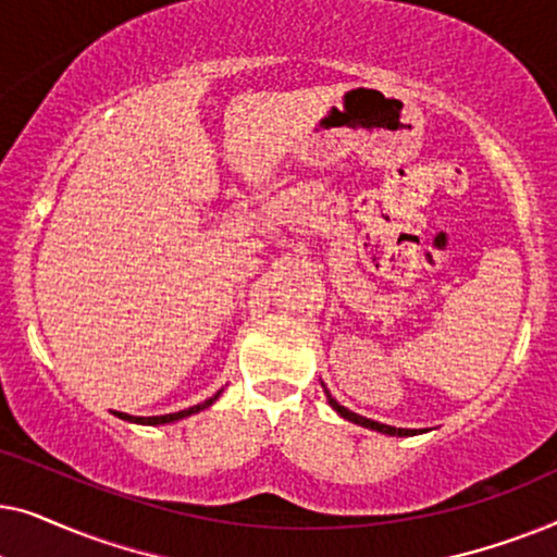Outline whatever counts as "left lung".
Masks as SVG:
<instances>
[{"mask_svg": "<svg viewBox=\"0 0 557 557\" xmlns=\"http://www.w3.org/2000/svg\"><path fill=\"white\" fill-rule=\"evenodd\" d=\"M326 398H330V406H332L334 410H337V413H339L342 418H347V421H352V423H357V425H364V429H372V431L387 433V436H413V433H418V431H410V429H393V425H385V423L370 421V418L357 416V413H352V410H347L345 406H339V403L334 400L330 393H326Z\"/></svg>", "mask_w": 557, "mask_h": 557, "instance_id": "obj_1", "label": "left lung"}]
</instances>
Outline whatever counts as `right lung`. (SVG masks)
Wrapping results in <instances>:
<instances>
[{
	"label": "right lung",
	"instance_id": "1",
	"mask_svg": "<svg viewBox=\"0 0 557 557\" xmlns=\"http://www.w3.org/2000/svg\"><path fill=\"white\" fill-rule=\"evenodd\" d=\"M218 395H220V393H218ZM218 395H212L210 400L200 403V406H193V408H187V410H180V413H170V416H151V418L126 416V413H116V416H119V418H124V421H132V423H147V425H157V423H172V421H180V418H185V416H193V413H197V410H202V408L212 406V403L218 400Z\"/></svg>",
	"mask_w": 557,
	"mask_h": 557
}]
</instances>
